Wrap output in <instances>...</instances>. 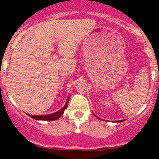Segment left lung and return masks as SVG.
Wrapping results in <instances>:
<instances>
[{"instance_id":"1","label":"left lung","mask_w":159,"mask_h":159,"mask_svg":"<svg viewBox=\"0 0 159 159\" xmlns=\"http://www.w3.org/2000/svg\"><path fill=\"white\" fill-rule=\"evenodd\" d=\"M95 116H96V115H95ZM96 118H98V117H96ZM122 121H123V120H122ZM116 121V122H121V121Z\"/></svg>"}]
</instances>
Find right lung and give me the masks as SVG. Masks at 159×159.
Listing matches in <instances>:
<instances>
[{"label": "right lung", "instance_id": "obj_1", "mask_svg": "<svg viewBox=\"0 0 159 159\" xmlns=\"http://www.w3.org/2000/svg\"><path fill=\"white\" fill-rule=\"evenodd\" d=\"M68 102H69V97L67 98V100L66 102V104L64 105L62 109L59 110L57 112H55L53 114H50V115H28L30 117H31L34 119L36 120H42V121H54V120L58 119L59 117H61L62 115L64 112V110L67 107Z\"/></svg>", "mask_w": 159, "mask_h": 159}]
</instances>
